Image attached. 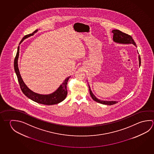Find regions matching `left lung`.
<instances>
[{"instance_id":"obj_1","label":"left lung","mask_w":154,"mask_h":154,"mask_svg":"<svg viewBox=\"0 0 154 154\" xmlns=\"http://www.w3.org/2000/svg\"><path fill=\"white\" fill-rule=\"evenodd\" d=\"M112 32L113 33V40L114 42L122 44H133L134 45L136 46L135 41L133 39L131 35L127 34L125 33L122 32L121 31L119 30H113L112 31ZM139 58V65H140V56H138ZM89 91H90V94L91 95V97L94 101L97 102L105 104V105H111L117 103L118 102L116 101H105V100H98L96 97L94 96V94H92L90 87L89 85Z\"/></svg>"}]
</instances>
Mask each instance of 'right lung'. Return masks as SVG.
Segmentation results:
<instances>
[{
    "instance_id": "right-lung-1",
    "label": "right lung",
    "mask_w": 154,
    "mask_h": 154,
    "mask_svg": "<svg viewBox=\"0 0 154 154\" xmlns=\"http://www.w3.org/2000/svg\"><path fill=\"white\" fill-rule=\"evenodd\" d=\"M37 31V30H35L32 33L25 35L22 39V41H20L19 44L21 43L25 38H27L30 35H32L33 33ZM19 46H18L16 56L14 60V68L17 76L20 88L22 90V92H23V94L26 97L29 98L30 99L35 101V102L45 104V105H54V104H56L61 102L63 100H65L68 94V91L66 89V84L68 83V80L70 78V77L66 78L62 84L60 85V86L59 87V88L51 94L43 95V94H38L35 93L31 90H30V89L27 88V86L25 84L19 73V69L18 67V58L19 56Z\"/></svg>"
}]
</instances>
